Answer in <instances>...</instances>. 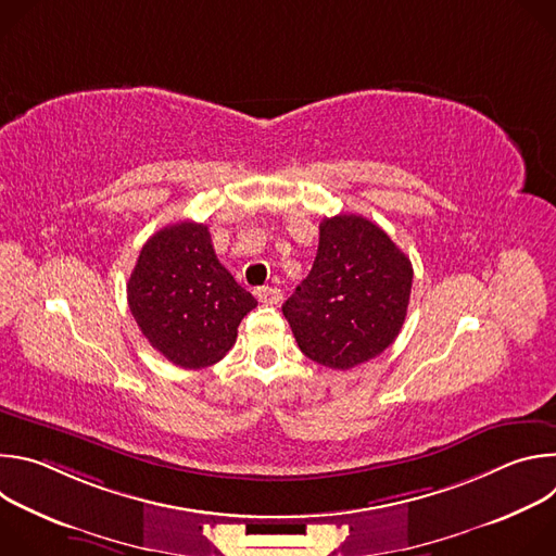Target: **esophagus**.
Returning a JSON list of instances; mask_svg holds the SVG:
<instances>
[{"instance_id":"obj_1","label":"esophagus","mask_w":556,"mask_h":556,"mask_svg":"<svg viewBox=\"0 0 556 556\" xmlns=\"http://www.w3.org/2000/svg\"><path fill=\"white\" fill-rule=\"evenodd\" d=\"M257 299L266 305H277L281 301V290L279 288H273V286H262L255 290Z\"/></svg>"}]
</instances>
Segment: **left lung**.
<instances>
[{"label":"left lung","instance_id":"8db88e82","mask_svg":"<svg viewBox=\"0 0 556 556\" xmlns=\"http://www.w3.org/2000/svg\"><path fill=\"white\" fill-rule=\"evenodd\" d=\"M412 281L409 257L378 224L334 215L321 222L312 270L281 309L307 358L352 369L399 337Z\"/></svg>","mask_w":556,"mask_h":556}]
</instances>
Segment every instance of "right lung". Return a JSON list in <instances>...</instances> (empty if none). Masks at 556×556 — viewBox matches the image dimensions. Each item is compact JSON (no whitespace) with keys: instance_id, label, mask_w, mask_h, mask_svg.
Listing matches in <instances>:
<instances>
[{"instance_id":"right-lung-1","label":"right lung","mask_w":556,"mask_h":556,"mask_svg":"<svg viewBox=\"0 0 556 556\" xmlns=\"http://www.w3.org/2000/svg\"><path fill=\"white\" fill-rule=\"evenodd\" d=\"M127 301L151 348L185 369L222 361L257 305L219 264L208 226L198 222L149 237L127 281Z\"/></svg>"}]
</instances>
